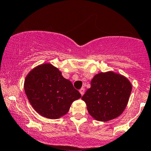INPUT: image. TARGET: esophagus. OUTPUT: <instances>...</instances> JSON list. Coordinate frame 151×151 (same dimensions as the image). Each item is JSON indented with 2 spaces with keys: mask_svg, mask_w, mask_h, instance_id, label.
<instances>
[{
  "mask_svg": "<svg viewBox=\"0 0 151 151\" xmlns=\"http://www.w3.org/2000/svg\"><path fill=\"white\" fill-rule=\"evenodd\" d=\"M79 91H80V93L81 95H83V94H84V91H85V88H81L80 90H79Z\"/></svg>",
  "mask_w": 151,
  "mask_h": 151,
  "instance_id": "esophagus-1",
  "label": "esophagus"
}]
</instances>
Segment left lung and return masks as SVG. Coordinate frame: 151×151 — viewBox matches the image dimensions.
I'll list each match as a JSON object with an SVG mask.
<instances>
[{
  "label": "left lung",
  "instance_id": "left-lung-1",
  "mask_svg": "<svg viewBox=\"0 0 151 151\" xmlns=\"http://www.w3.org/2000/svg\"><path fill=\"white\" fill-rule=\"evenodd\" d=\"M131 91L132 84L127 78L110 71L94 76L81 99L94 119L108 122L124 112Z\"/></svg>",
  "mask_w": 151,
  "mask_h": 151
}]
</instances>
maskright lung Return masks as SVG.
Instances as JSON below:
<instances>
[{
  "label": "right lung",
  "mask_w": 151,
  "mask_h": 151,
  "mask_svg": "<svg viewBox=\"0 0 151 151\" xmlns=\"http://www.w3.org/2000/svg\"><path fill=\"white\" fill-rule=\"evenodd\" d=\"M29 103L43 117L57 119L69 111L81 95L52 65H38L27 74L24 84Z\"/></svg>",
  "instance_id": "right-lung-1"
}]
</instances>
